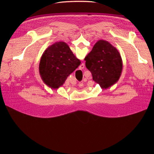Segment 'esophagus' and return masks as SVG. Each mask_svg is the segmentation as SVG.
Wrapping results in <instances>:
<instances>
[{"label": "esophagus", "instance_id": "esophagus-1", "mask_svg": "<svg viewBox=\"0 0 154 154\" xmlns=\"http://www.w3.org/2000/svg\"><path fill=\"white\" fill-rule=\"evenodd\" d=\"M84 67H85V64H84V63H81V65H80V66L79 69H83Z\"/></svg>", "mask_w": 154, "mask_h": 154}]
</instances>
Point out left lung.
Returning <instances> with one entry per match:
<instances>
[{"instance_id": "obj_1", "label": "left lung", "mask_w": 154, "mask_h": 154, "mask_svg": "<svg viewBox=\"0 0 154 154\" xmlns=\"http://www.w3.org/2000/svg\"><path fill=\"white\" fill-rule=\"evenodd\" d=\"M93 80L102 89L116 84L122 74V60L117 48L105 40H99L84 59Z\"/></svg>"}]
</instances>
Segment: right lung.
Listing matches in <instances>:
<instances>
[{
  "label": "right lung",
  "instance_id": "right-lung-1",
  "mask_svg": "<svg viewBox=\"0 0 154 154\" xmlns=\"http://www.w3.org/2000/svg\"><path fill=\"white\" fill-rule=\"evenodd\" d=\"M80 63L66 42H57L42 54L39 63L40 75L45 85L55 89L63 85Z\"/></svg>",
  "mask_w": 154,
  "mask_h": 154
}]
</instances>
